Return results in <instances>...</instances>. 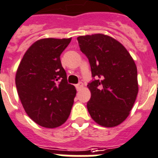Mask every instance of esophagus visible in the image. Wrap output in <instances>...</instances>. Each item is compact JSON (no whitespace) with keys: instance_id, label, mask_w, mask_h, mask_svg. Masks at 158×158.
<instances>
[{"instance_id":"1","label":"esophagus","mask_w":158,"mask_h":158,"mask_svg":"<svg viewBox=\"0 0 158 158\" xmlns=\"http://www.w3.org/2000/svg\"><path fill=\"white\" fill-rule=\"evenodd\" d=\"M82 87H83L82 82H79L78 84H77V85H76V88H77V90H79V89H81Z\"/></svg>"}]
</instances>
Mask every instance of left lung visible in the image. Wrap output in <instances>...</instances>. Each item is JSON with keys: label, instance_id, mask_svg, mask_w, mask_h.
<instances>
[{"label": "left lung", "instance_id": "8db88e82", "mask_svg": "<svg viewBox=\"0 0 158 158\" xmlns=\"http://www.w3.org/2000/svg\"><path fill=\"white\" fill-rule=\"evenodd\" d=\"M91 69V97L87 109L102 127H117L129 116L138 94L137 68L119 41L103 34L77 37Z\"/></svg>", "mask_w": 158, "mask_h": 158}]
</instances>
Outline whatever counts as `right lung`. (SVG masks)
I'll use <instances>...</instances> for the list:
<instances>
[{"label":"right lung","instance_id":"obj_1","mask_svg":"<svg viewBox=\"0 0 158 158\" xmlns=\"http://www.w3.org/2000/svg\"><path fill=\"white\" fill-rule=\"evenodd\" d=\"M72 38H45L28 48L18 68L15 84L25 112L36 124L55 128L71 113L77 90L69 84L60 55Z\"/></svg>","mask_w":158,"mask_h":158}]
</instances>
